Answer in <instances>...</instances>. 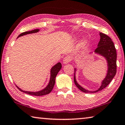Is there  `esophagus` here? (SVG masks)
<instances>
[{
  "label": "esophagus",
  "mask_w": 125,
  "mask_h": 125,
  "mask_svg": "<svg viewBox=\"0 0 125 125\" xmlns=\"http://www.w3.org/2000/svg\"><path fill=\"white\" fill-rule=\"evenodd\" d=\"M71 61V58L70 56H66L64 58H63V62L64 64H67L69 62H70V61Z\"/></svg>",
  "instance_id": "esophagus-1"
}]
</instances>
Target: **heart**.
Here are the masks:
<instances>
[{"instance_id":"b5f03b06","label":"heart","mask_w":125,"mask_h":125,"mask_svg":"<svg viewBox=\"0 0 125 125\" xmlns=\"http://www.w3.org/2000/svg\"><path fill=\"white\" fill-rule=\"evenodd\" d=\"M86 43V40H83L82 42H81V45H83Z\"/></svg>"}]
</instances>
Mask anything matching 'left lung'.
I'll list each match as a JSON object with an SVG mask.
<instances>
[{
    "label": "left lung",
    "instance_id": "1",
    "mask_svg": "<svg viewBox=\"0 0 125 125\" xmlns=\"http://www.w3.org/2000/svg\"><path fill=\"white\" fill-rule=\"evenodd\" d=\"M100 41L98 44V47L95 49L94 52L101 55L106 59L107 62L108 71L107 73L105 78L102 81L101 86L97 90L95 91H90L82 87L80 85L78 84L76 80L75 73L74 76V82L76 86L82 92L85 93H95L101 91L104 89L108 84L111 82L112 79L116 75V61H117V53L115 47L114 43L112 41L110 37L104 33H100ZM76 71V69H75Z\"/></svg>",
    "mask_w": 125,
    "mask_h": 125
}]
</instances>
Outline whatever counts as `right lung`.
I'll return each mask as SVG.
<instances>
[{
	"mask_svg": "<svg viewBox=\"0 0 125 125\" xmlns=\"http://www.w3.org/2000/svg\"><path fill=\"white\" fill-rule=\"evenodd\" d=\"M39 31V29H36L33 31H25V32L21 33V34H19L18 37L21 36H23L24 35H26L28 34L37 33L38 31ZM61 68H62V64H61V63L59 62L55 65H54V66L52 67L51 70V78H50V80H49L48 84L47 85V86L44 89H43V90H41L40 91H38V92H29V91H25L21 90V89L19 88L18 86H17V87L18 88L20 91H21V92L25 93V94H28L33 95V96H43V95L48 94L53 90V87H54V85L55 84V77H56L57 74H58V73L59 72V71H60Z\"/></svg>",
	"mask_w": 125,
	"mask_h": 125,
	"instance_id": "right-lung-1",
	"label": "right lung"
}]
</instances>
